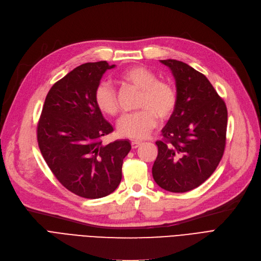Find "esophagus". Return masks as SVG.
Instances as JSON below:
<instances>
[{"instance_id":"34e87169","label":"esophagus","mask_w":261,"mask_h":261,"mask_svg":"<svg viewBox=\"0 0 261 261\" xmlns=\"http://www.w3.org/2000/svg\"><path fill=\"white\" fill-rule=\"evenodd\" d=\"M141 144H142V142H140V141H132V142H131V146H132L133 149L138 148L139 146H141Z\"/></svg>"}]
</instances>
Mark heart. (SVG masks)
<instances>
[{
	"mask_svg": "<svg viewBox=\"0 0 261 261\" xmlns=\"http://www.w3.org/2000/svg\"><path fill=\"white\" fill-rule=\"evenodd\" d=\"M123 84L141 90L135 113L122 115L117 121V132L122 138L143 140L156 126L158 118L167 119L176 106V92L165 81L159 80L158 75L145 66H130L119 74ZM95 103L100 111L109 116L118 112L116 91L108 81H102L95 90Z\"/></svg>",
	"mask_w": 261,
	"mask_h": 261,
	"instance_id": "heart-1",
	"label": "heart"
}]
</instances>
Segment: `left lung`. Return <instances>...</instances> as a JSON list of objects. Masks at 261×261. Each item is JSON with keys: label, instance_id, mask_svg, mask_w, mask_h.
Here are the masks:
<instances>
[{"label": "left lung", "instance_id": "left-lung-1", "mask_svg": "<svg viewBox=\"0 0 261 261\" xmlns=\"http://www.w3.org/2000/svg\"><path fill=\"white\" fill-rule=\"evenodd\" d=\"M175 80L176 106L158 141L152 166L155 183L186 193L206 181L224 152L227 110L208 79L187 63L160 60Z\"/></svg>", "mask_w": 261, "mask_h": 261}]
</instances>
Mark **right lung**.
Instances as JSON below:
<instances>
[{
    "mask_svg": "<svg viewBox=\"0 0 261 261\" xmlns=\"http://www.w3.org/2000/svg\"><path fill=\"white\" fill-rule=\"evenodd\" d=\"M113 67L107 61L89 62L66 74L49 90L38 123V144L47 166L66 189L87 199L113 193L131 150L128 140L100 142L113 127L95 103V90Z\"/></svg>",
    "mask_w": 261,
    "mask_h": 261,
    "instance_id": "1",
    "label": "right lung"
}]
</instances>
